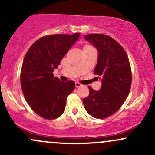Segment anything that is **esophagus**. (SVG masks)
I'll use <instances>...</instances> for the list:
<instances>
[{"mask_svg":"<svg viewBox=\"0 0 155 155\" xmlns=\"http://www.w3.org/2000/svg\"><path fill=\"white\" fill-rule=\"evenodd\" d=\"M75 86H76V87H81V84L80 83H79V82H76L75 83Z\"/></svg>","mask_w":155,"mask_h":155,"instance_id":"obj_1","label":"esophagus"}]
</instances>
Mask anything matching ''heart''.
<instances>
[{
    "mask_svg": "<svg viewBox=\"0 0 155 155\" xmlns=\"http://www.w3.org/2000/svg\"><path fill=\"white\" fill-rule=\"evenodd\" d=\"M88 47H90V46H87H87H84V47L83 49H85V48H88Z\"/></svg>",
    "mask_w": 155,
    "mask_h": 155,
    "instance_id": "1",
    "label": "heart"
}]
</instances>
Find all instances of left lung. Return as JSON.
Segmentation results:
<instances>
[{
    "label": "left lung",
    "instance_id": "obj_1",
    "mask_svg": "<svg viewBox=\"0 0 155 155\" xmlns=\"http://www.w3.org/2000/svg\"><path fill=\"white\" fill-rule=\"evenodd\" d=\"M97 49L98 59L94 74L100 76V90L88 87L90 95L83 99L85 109L96 119L107 118L120 109L128 96L132 74L128 57L117 41L104 34L84 37Z\"/></svg>",
    "mask_w": 155,
    "mask_h": 155
}]
</instances>
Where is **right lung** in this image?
<instances>
[{
	"label": "right lung",
	"instance_id": "obj_1",
	"mask_svg": "<svg viewBox=\"0 0 155 155\" xmlns=\"http://www.w3.org/2000/svg\"><path fill=\"white\" fill-rule=\"evenodd\" d=\"M79 36V33L46 35L32 44L25 56L20 74L23 94L33 111L44 119L61 116L67 96L75 88L74 81H61L53 71Z\"/></svg>",
	"mask_w": 155,
	"mask_h": 155
}]
</instances>
